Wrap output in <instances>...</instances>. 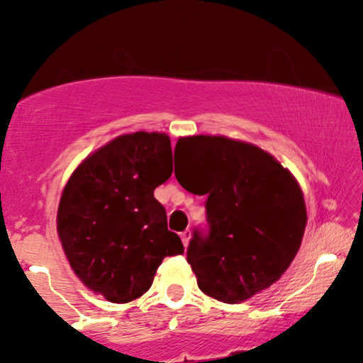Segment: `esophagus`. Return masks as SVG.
I'll return each instance as SVG.
<instances>
[{
	"mask_svg": "<svg viewBox=\"0 0 363 363\" xmlns=\"http://www.w3.org/2000/svg\"><path fill=\"white\" fill-rule=\"evenodd\" d=\"M181 239H182V244L187 245L189 244V239H191V230H184L181 234Z\"/></svg>",
	"mask_w": 363,
	"mask_h": 363,
	"instance_id": "1",
	"label": "esophagus"
}]
</instances>
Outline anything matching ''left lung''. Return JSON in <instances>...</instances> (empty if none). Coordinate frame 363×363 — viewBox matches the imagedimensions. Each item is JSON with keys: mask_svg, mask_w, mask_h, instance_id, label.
Listing matches in <instances>:
<instances>
[{"mask_svg": "<svg viewBox=\"0 0 363 363\" xmlns=\"http://www.w3.org/2000/svg\"><path fill=\"white\" fill-rule=\"evenodd\" d=\"M184 189L206 194L208 234L194 230L187 262L206 295L239 303L273 285L301 249L307 211L302 189L277 158L225 136L179 138Z\"/></svg>", "mask_w": 363, "mask_h": 363, "instance_id": "8db88e82", "label": "left lung"}]
</instances>
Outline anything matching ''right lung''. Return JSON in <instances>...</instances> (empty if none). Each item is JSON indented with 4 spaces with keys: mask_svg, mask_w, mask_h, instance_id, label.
Returning <instances> with one entry per match:
<instances>
[{
    "mask_svg": "<svg viewBox=\"0 0 363 363\" xmlns=\"http://www.w3.org/2000/svg\"><path fill=\"white\" fill-rule=\"evenodd\" d=\"M172 176L165 133L112 140L78 165L61 194L57 235L77 277L109 302L152 286L164 257L184 252L153 191Z\"/></svg>",
    "mask_w": 363,
    "mask_h": 363,
    "instance_id": "right-lung-1",
    "label": "right lung"
}]
</instances>
